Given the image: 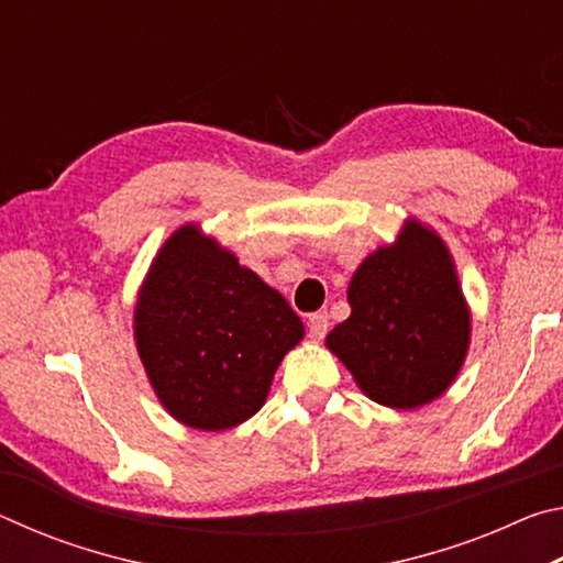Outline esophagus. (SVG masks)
Listing matches in <instances>:
<instances>
[{
	"instance_id": "esophagus-1",
	"label": "esophagus",
	"mask_w": 563,
	"mask_h": 563,
	"mask_svg": "<svg viewBox=\"0 0 563 563\" xmlns=\"http://www.w3.org/2000/svg\"><path fill=\"white\" fill-rule=\"evenodd\" d=\"M328 328H330L328 312H312V316L308 318V330H310V338H312V340H322V338H325Z\"/></svg>"
}]
</instances>
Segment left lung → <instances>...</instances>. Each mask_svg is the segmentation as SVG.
<instances>
[{"mask_svg":"<svg viewBox=\"0 0 563 563\" xmlns=\"http://www.w3.org/2000/svg\"><path fill=\"white\" fill-rule=\"evenodd\" d=\"M347 302L350 318L325 345L369 399L417 409L452 387L470 352L472 312L434 228L407 218L395 243L357 265Z\"/></svg>","mask_w":563,"mask_h":563,"instance_id":"8db88e82","label":"left lung"}]
</instances>
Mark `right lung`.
I'll return each mask as SVG.
<instances>
[{
    "instance_id": "add662e5",
    "label": "right lung",
    "mask_w": 563,
    "mask_h": 563,
    "mask_svg": "<svg viewBox=\"0 0 563 563\" xmlns=\"http://www.w3.org/2000/svg\"><path fill=\"white\" fill-rule=\"evenodd\" d=\"M305 328L283 295L201 225L166 238L133 305V340L158 402L203 432L243 424Z\"/></svg>"
}]
</instances>
